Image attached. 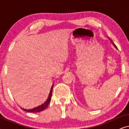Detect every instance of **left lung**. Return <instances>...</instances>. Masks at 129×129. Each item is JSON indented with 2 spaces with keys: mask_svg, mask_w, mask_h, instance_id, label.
Listing matches in <instances>:
<instances>
[{
  "mask_svg": "<svg viewBox=\"0 0 129 129\" xmlns=\"http://www.w3.org/2000/svg\"><path fill=\"white\" fill-rule=\"evenodd\" d=\"M110 41H111V42H112V43H113V42H112V40H110ZM113 46H114V47H115L116 49H117V47H116V46L115 45H114V43H113Z\"/></svg>",
  "mask_w": 129,
  "mask_h": 129,
  "instance_id": "1",
  "label": "left lung"
}]
</instances>
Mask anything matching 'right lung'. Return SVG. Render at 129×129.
Listing matches in <instances>:
<instances>
[{
    "instance_id": "obj_1",
    "label": "right lung",
    "mask_w": 129,
    "mask_h": 129,
    "mask_svg": "<svg viewBox=\"0 0 129 129\" xmlns=\"http://www.w3.org/2000/svg\"><path fill=\"white\" fill-rule=\"evenodd\" d=\"M53 85H52V87L51 88L50 93H49V95L48 96V98L46 99V100L44 102L43 104H42L41 105L38 106L35 108L33 109H23L21 108L22 110H23L24 111H26V112H32V113H38V112H42L45 110V109L46 108V107L48 106L49 104L50 103V100H51V98H52V90H53Z\"/></svg>"
}]
</instances>
